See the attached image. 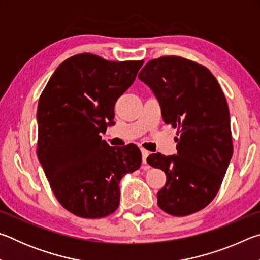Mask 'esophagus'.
Listing matches in <instances>:
<instances>
[{"instance_id":"esophagus-1","label":"esophagus","mask_w":260,"mask_h":260,"mask_svg":"<svg viewBox=\"0 0 260 260\" xmlns=\"http://www.w3.org/2000/svg\"><path fill=\"white\" fill-rule=\"evenodd\" d=\"M141 152H142V161H143V164H147V157L149 156V151L146 150V149L141 148Z\"/></svg>"}]
</instances>
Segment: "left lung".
I'll return each instance as SVG.
<instances>
[{
  "label": "left lung",
  "mask_w": 260,
  "mask_h": 260,
  "mask_svg": "<svg viewBox=\"0 0 260 260\" xmlns=\"http://www.w3.org/2000/svg\"><path fill=\"white\" fill-rule=\"evenodd\" d=\"M139 79L156 95L165 124L178 128L177 155L147 158L166 174L157 204L175 217L195 213L213 201L233 155L227 100L209 69L180 56L149 60Z\"/></svg>",
  "instance_id": "8db88e82"
}]
</instances>
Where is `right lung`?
<instances>
[{"mask_svg":"<svg viewBox=\"0 0 260 260\" xmlns=\"http://www.w3.org/2000/svg\"><path fill=\"white\" fill-rule=\"evenodd\" d=\"M143 60H107L83 52L65 59L38 104L37 155L59 204L80 218L100 219L119 206V182L139 169L135 144L110 147L100 133Z\"/></svg>","mask_w":260,"mask_h":260,"instance_id":"add662e5","label":"right lung"}]
</instances>
